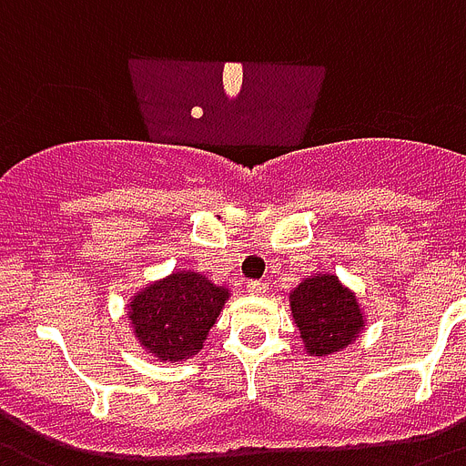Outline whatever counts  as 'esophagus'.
<instances>
[{"mask_svg":"<svg viewBox=\"0 0 466 466\" xmlns=\"http://www.w3.org/2000/svg\"><path fill=\"white\" fill-rule=\"evenodd\" d=\"M248 291H251L253 296H265V293H268V284H265V281H248Z\"/></svg>","mask_w":466,"mask_h":466,"instance_id":"obj_1","label":"esophagus"}]
</instances>
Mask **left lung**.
<instances>
[{
  "label": "left lung",
  "mask_w": 466,
  "mask_h": 466,
  "mask_svg": "<svg viewBox=\"0 0 466 466\" xmlns=\"http://www.w3.org/2000/svg\"><path fill=\"white\" fill-rule=\"evenodd\" d=\"M289 303L308 355L339 353L365 329L367 319L355 293L334 275L306 277L291 291Z\"/></svg>",
  "instance_id": "1"
}]
</instances>
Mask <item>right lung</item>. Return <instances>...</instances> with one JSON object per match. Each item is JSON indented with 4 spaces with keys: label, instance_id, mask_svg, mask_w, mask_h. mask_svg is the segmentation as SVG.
I'll return each mask as SVG.
<instances>
[{
    "label": "right lung",
    "instance_id": "right-lung-1",
    "mask_svg": "<svg viewBox=\"0 0 466 466\" xmlns=\"http://www.w3.org/2000/svg\"><path fill=\"white\" fill-rule=\"evenodd\" d=\"M227 299L229 289L194 269H179L142 289L127 310L147 353L163 362H182L201 350Z\"/></svg>",
    "mask_w": 466,
    "mask_h": 466
}]
</instances>
